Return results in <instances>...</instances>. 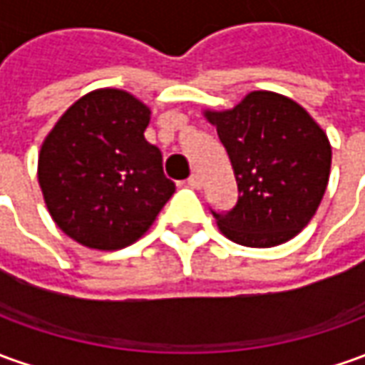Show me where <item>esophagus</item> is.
<instances>
[{"label":"esophagus","instance_id":"obj_1","mask_svg":"<svg viewBox=\"0 0 365 365\" xmlns=\"http://www.w3.org/2000/svg\"><path fill=\"white\" fill-rule=\"evenodd\" d=\"M200 185H202V182H200V177H198V175H190V177H188V187L190 188H200Z\"/></svg>","mask_w":365,"mask_h":365}]
</instances>
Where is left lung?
I'll return each mask as SVG.
<instances>
[{
  "label": "left lung",
  "instance_id": "1",
  "mask_svg": "<svg viewBox=\"0 0 365 365\" xmlns=\"http://www.w3.org/2000/svg\"><path fill=\"white\" fill-rule=\"evenodd\" d=\"M232 163L238 202L216 215L236 245L272 248L292 240L320 207L331 145L302 105L274 91H250L232 109H205Z\"/></svg>",
  "mask_w": 365,
  "mask_h": 365
}]
</instances>
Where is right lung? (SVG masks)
I'll list each match as a JSON object with an SVG mask.
<instances>
[{"label":"right lung","mask_w":365,"mask_h":365,"mask_svg":"<svg viewBox=\"0 0 365 365\" xmlns=\"http://www.w3.org/2000/svg\"><path fill=\"white\" fill-rule=\"evenodd\" d=\"M150 107L103 87L63 113L41 143L37 180L53 222L93 250H120L149 232L175 192L160 150L145 139Z\"/></svg>","instance_id":"right-lung-1"}]
</instances>
